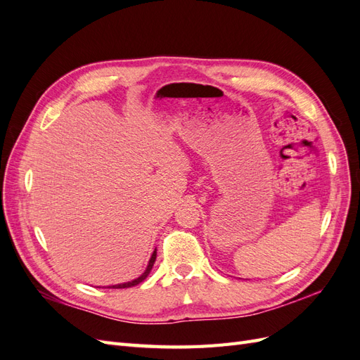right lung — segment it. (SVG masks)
<instances>
[{"label": "right lung", "instance_id": "1", "mask_svg": "<svg viewBox=\"0 0 360 360\" xmlns=\"http://www.w3.org/2000/svg\"><path fill=\"white\" fill-rule=\"evenodd\" d=\"M155 261H156V249H155V252L151 254V258H150V261H148V266H147V269H146V271L143 275H141L139 278H136V279H134V281H129V282H124V284H117V285H110L108 288H129V287H135V285H138V284H141V282H143L147 276H148V274L151 271V269H153V264H155Z\"/></svg>", "mask_w": 360, "mask_h": 360}]
</instances>
